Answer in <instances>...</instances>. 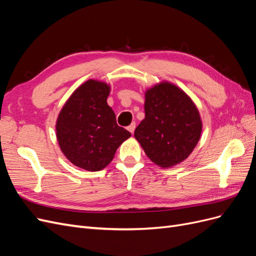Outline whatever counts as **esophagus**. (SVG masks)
Returning a JSON list of instances; mask_svg holds the SVG:
<instances>
[{"label":"esophagus","mask_w":256,"mask_h":256,"mask_svg":"<svg viewBox=\"0 0 256 256\" xmlns=\"http://www.w3.org/2000/svg\"><path fill=\"white\" fill-rule=\"evenodd\" d=\"M127 129L130 131L131 134L134 132V129H136V122H131L130 125L127 127Z\"/></svg>","instance_id":"34e87169"}]
</instances>
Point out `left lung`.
Segmentation results:
<instances>
[{"instance_id":"left-lung-1","label":"left lung","mask_w":256,"mask_h":256,"mask_svg":"<svg viewBox=\"0 0 256 256\" xmlns=\"http://www.w3.org/2000/svg\"><path fill=\"white\" fill-rule=\"evenodd\" d=\"M144 110L145 118L136 128L134 138L146 156L161 168L187 159L202 132L191 98L176 85L161 82L146 90Z\"/></svg>"}]
</instances>
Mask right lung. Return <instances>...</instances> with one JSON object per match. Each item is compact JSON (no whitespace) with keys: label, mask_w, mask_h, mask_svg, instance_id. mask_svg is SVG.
I'll return each instance as SVG.
<instances>
[{"label":"right lung","mask_w":256,"mask_h":256,"mask_svg":"<svg viewBox=\"0 0 256 256\" xmlns=\"http://www.w3.org/2000/svg\"><path fill=\"white\" fill-rule=\"evenodd\" d=\"M110 86L88 80L76 88L62 108L56 120V138L65 157L76 166L100 171L112 161L118 146L131 136L116 124L106 104Z\"/></svg>","instance_id":"1"}]
</instances>
